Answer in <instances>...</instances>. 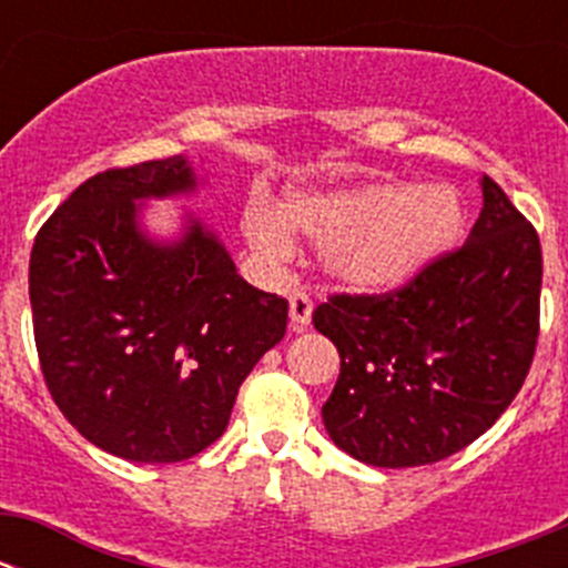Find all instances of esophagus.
Returning <instances> with one entry per match:
<instances>
[{
    "label": "esophagus",
    "mask_w": 568,
    "mask_h": 568,
    "mask_svg": "<svg viewBox=\"0 0 568 568\" xmlns=\"http://www.w3.org/2000/svg\"><path fill=\"white\" fill-rule=\"evenodd\" d=\"M288 311H291V324L294 326L311 324L313 300L305 294V291H294V294L288 296Z\"/></svg>",
    "instance_id": "esophagus-1"
}]
</instances>
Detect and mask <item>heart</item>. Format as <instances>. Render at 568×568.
Returning <instances> with one entry per match:
<instances>
[{"label":"heart","instance_id":"heart-1","mask_svg":"<svg viewBox=\"0 0 568 568\" xmlns=\"http://www.w3.org/2000/svg\"><path fill=\"white\" fill-rule=\"evenodd\" d=\"M464 225L450 186L365 183L335 192L296 194L283 214L252 200L244 214L247 242L268 261L294 247L288 227L326 242V266L359 288H395L454 247Z\"/></svg>","mask_w":568,"mask_h":568}]
</instances>
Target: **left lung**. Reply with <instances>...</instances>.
Wrapping results in <instances>:
<instances>
[{"label":"left lung","mask_w":568,"mask_h":568,"mask_svg":"<svg viewBox=\"0 0 568 568\" xmlns=\"http://www.w3.org/2000/svg\"><path fill=\"white\" fill-rule=\"evenodd\" d=\"M484 209L462 247L398 288L329 294L313 326L341 354L324 404L332 443L374 467L459 454L523 390L538 343L541 244L484 175Z\"/></svg>","instance_id":"obj_1"}]
</instances>
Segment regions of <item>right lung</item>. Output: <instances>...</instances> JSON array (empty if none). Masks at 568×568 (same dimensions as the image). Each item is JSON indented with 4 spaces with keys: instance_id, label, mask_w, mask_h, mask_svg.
<instances>
[{
    "instance_id": "right-lung-1",
    "label": "right lung",
    "mask_w": 568,
    "mask_h": 568,
    "mask_svg": "<svg viewBox=\"0 0 568 568\" xmlns=\"http://www.w3.org/2000/svg\"><path fill=\"white\" fill-rule=\"evenodd\" d=\"M192 186L183 156L104 170L32 244L45 387L84 439L129 462L173 464L216 443L242 382L288 324V302L239 277L197 222L173 247L136 233V197Z\"/></svg>"
}]
</instances>
